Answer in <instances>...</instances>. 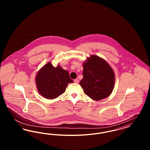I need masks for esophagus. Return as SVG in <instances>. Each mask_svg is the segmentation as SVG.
Returning <instances> with one entry per match:
<instances>
[{"label": "esophagus", "mask_w": 150, "mask_h": 150, "mask_svg": "<svg viewBox=\"0 0 150 150\" xmlns=\"http://www.w3.org/2000/svg\"><path fill=\"white\" fill-rule=\"evenodd\" d=\"M74 83H78L79 79H75V80H74Z\"/></svg>", "instance_id": "obj_1"}]
</instances>
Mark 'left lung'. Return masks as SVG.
<instances>
[{"instance_id": "8db88e82", "label": "left lung", "mask_w": 150, "mask_h": 150, "mask_svg": "<svg viewBox=\"0 0 150 150\" xmlns=\"http://www.w3.org/2000/svg\"><path fill=\"white\" fill-rule=\"evenodd\" d=\"M83 78L80 81L86 95L94 100L108 97L114 88L113 69L103 58L92 55L83 64Z\"/></svg>"}]
</instances>
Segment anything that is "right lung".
<instances>
[{"instance_id": "add662e5", "label": "right lung", "mask_w": 150, "mask_h": 150, "mask_svg": "<svg viewBox=\"0 0 150 150\" xmlns=\"http://www.w3.org/2000/svg\"><path fill=\"white\" fill-rule=\"evenodd\" d=\"M74 81L69 72L58 65L54 67L50 62L38 72L35 78L36 88L43 97L53 100L64 93L69 83Z\"/></svg>"}]
</instances>
